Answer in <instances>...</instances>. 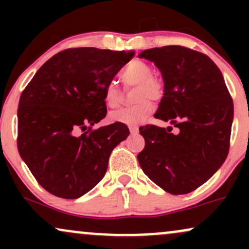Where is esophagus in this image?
I'll return each mask as SVG.
<instances>
[{
	"mask_svg": "<svg viewBox=\"0 0 249 249\" xmlns=\"http://www.w3.org/2000/svg\"><path fill=\"white\" fill-rule=\"evenodd\" d=\"M130 133L132 134V136H134V134L139 133V130L136 126H130Z\"/></svg>",
	"mask_w": 249,
	"mask_h": 249,
	"instance_id": "1",
	"label": "esophagus"
}]
</instances>
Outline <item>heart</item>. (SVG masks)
<instances>
[{
	"instance_id": "1",
	"label": "heart",
	"mask_w": 249,
	"mask_h": 249,
	"mask_svg": "<svg viewBox=\"0 0 249 249\" xmlns=\"http://www.w3.org/2000/svg\"><path fill=\"white\" fill-rule=\"evenodd\" d=\"M121 78L126 88H134L132 107H123L110 113L112 122L127 125H137L152 112V102H160L164 97L165 87L160 79L153 76L151 65L142 61H133L121 72ZM123 93L115 83H108L104 90V103L107 107L116 108L121 105Z\"/></svg>"
}]
</instances>
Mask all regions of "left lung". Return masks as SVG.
Segmentation results:
<instances>
[{
  "mask_svg": "<svg viewBox=\"0 0 249 249\" xmlns=\"http://www.w3.org/2000/svg\"><path fill=\"white\" fill-rule=\"evenodd\" d=\"M164 78L154 117L178 127L145 125V147L137 156L144 173L171 194H186L207 181L230 151L233 101L221 71L205 53L181 45L144 50Z\"/></svg>",
  "mask_w": 249,
  "mask_h": 249,
  "instance_id": "obj_1",
  "label": "left lung"
}]
</instances>
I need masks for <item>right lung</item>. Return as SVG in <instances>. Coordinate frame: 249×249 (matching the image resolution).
<instances>
[{"label":"right lung","instance_id":"obj_1","mask_svg":"<svg viewBox=\"0 0 249 249\" xmlns=\"http://www.w3.org/2000/svg\"><path fill=\"white\" fill-rule=\"evenodd\" d=\"M134 51L71 48L39 68L17 110V148L41 186L63 199L88 193L128 136L123 123L92 130L107 116L104 90Z\"/></svg>","mask_w":249,"mask_h":249}]
</instances>
